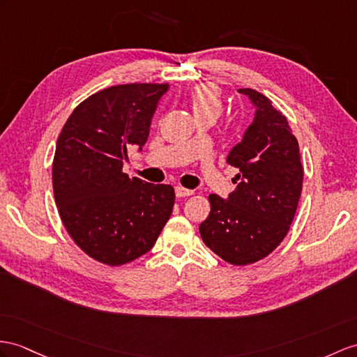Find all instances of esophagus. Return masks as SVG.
<instances>
[{
	"label": "esophagus",
	"instance_id": "obj_1",
	"mask_svg": "<svg viewBox=\"0 0 357 357\" xmlns=\"http://www.w3.org/2000/svg\"><path fill=\"white\" fill-rule=\"evenodd\" d=\"M192 194H194V190H190V189L181 188V186H177V188H176V195H177L178 198H181V197H189V195H192Z\"/></svg>",
	"mask_w": 357,
	"mask_h": 357
}]
</instances>
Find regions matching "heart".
Masks as SVG:
<instances>
[{"label": "heart", "instance_id": "1", "mask_svg": "<svg viewBox=\"0 0 357 357\" xmlns=\"http://www.w3.org/2000/svg\"><path fill=\"white\" fill-rule=\"evenodd\" d=\"M190 104H192V110L195 115H199V113H206V112L218 115L221 112L220 92L216 91V88L212 84L197 86L195 91L192 92Z\"/></svg>", "mask_w": 357, "mask_h": 357}]
</instances>
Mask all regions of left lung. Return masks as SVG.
<instances>
[{
    "label": "left lung",
    "mask_w": 357,
    "mask_h": 357,
    "mask_svg": "<svg viewBox=\"0 0 357 357\" xmlns=\"http://www.w3.org/2000/svg\"><path fill=\"white\" fill-rule=\"evenodd\" d=\"M255 118L227 163L238 168L236 189L224 199L211 194V213L199 224L204 244L231 265H250L280 245L297 211L303 167L297 137L265 95L238 89Z\"/></svg>",
    "instance_id": "obj_1"
}]
</instances>
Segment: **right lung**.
I'll list each match as a JSON object with an SVG mask.
<instances>
[{"label": "right lung", "mask_w": 357, "mask_h": 357, "mask_svg": "<svg viewBox=\"0 0 357 357\" xmlns=\"http://www.w3.org/2000/svg\"><path fill=\"white\" fill-rule=\"evenodd\" d=\"M169 84H118L74 109L56 144L54 199L69 236L86 255L118 266L149 253L174 207V188L123 172L142 151Z\"/></svg>", "instance_id": "obj_1"}]
</instances>
